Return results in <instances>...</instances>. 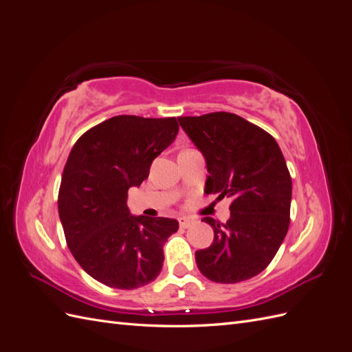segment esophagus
I'll use <instances>...</instances> for the list:
<instances>
[{
	"label": "esophagus",
	"mask_w": 352,
	"mask_h": 352,
	"mask_svg": "<svg viewBox=\"0 0 352 352\" xmlns=\"http://www.w3.org/2000/svg\"><path fill=\"white\" fill-rule=\"evenodd\" d=\"M194 220L189 219V217H180L179 219V226L180 228H189L190 225H192Z\"/></svg>",
	"instance_id": "esophagus-1"
}]
</instances>
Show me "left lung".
Wrapping results in <instances>:
<instances>
[{
	"label": "left lung",
	"instance_id": "left-lung-1",
	"mask_svg": "<svg viewBox=\"0 0 352 352\" xmlns=\"http://www.w3.org/2000/svg\"><path fill=\"white\" fill-rule=\"evenodd\" d=\"M207 163L206 194L230 197V217L214 230L206 250L195 252L199 272L217 283H238L261 273L289 228L292 179L278 142L242 117L217 111L179 117Z\"/></svg>",
	"mask_w": 352,
	"mask_h": 352
}]
</instances>
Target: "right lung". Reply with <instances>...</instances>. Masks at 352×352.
I'll return each mask as SVG.
<instances>
[{"instance_id":"right-lung-1","label":"right lung","mask_w":352,"mask_h":352,"mask_svg":"<svg viewBox=\"0 0 352 352\" xmlns=\"http://www.w3.org/2000/svg\"><path fill=\"white\" fill-rule=\"evenodd\" d=\"M175 117L116 116L85 132L63 170L58 216L74 260L95 280L136 289L162 272L175 219L132 216L127 190L150 175L153 160L175 141Z\"/></svg>"}]
</instances>
